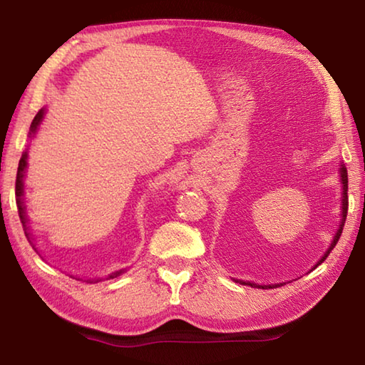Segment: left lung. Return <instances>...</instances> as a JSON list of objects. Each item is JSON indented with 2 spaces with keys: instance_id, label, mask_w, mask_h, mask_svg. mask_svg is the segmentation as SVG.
I'll return each mask as SVG.
<instances>
[{
  "instance_id": "obj_1",
  "label": "left lung",
  "mask_w": 365,
  "mask_h": 365,
  "mask_svg": "<svg viewBox=\"0 0 365 365\" xmlns=\"http://www.w3.org/2000/svg\"><path fill=\"white\" fill-rule=\"evenodd\" d=\"M341 183H343V207H341V215H343V219H341V225H339V230L336 232V235H335V238H333V242H331V246L329 248V251L325 252V256L320 259V262L319 264H322L327 257H329V255H330V251L335 248V245L338 243V240H339V237H341V232H343V227H344V220H346V214H348V174H346V169L344 168H341ZM317 264V265H319ZM242 283H245V282H242ZM245 285H250V287H257V285H255V283H245ZM259 288H272L270 285L269 287H261L259 285Z\"/></svg>"
}]
</instances>
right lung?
I'll use <instances>...</instances> for the list:
<instances>
[{
    "instance_id": "obj_1",
    "label": "right lung",
    "mask_w": 365,
    "mask_h": 365,
    "mask_svg": "<svg viewBox=\"0 0 365 365\" xmlns=\"http://www.w3.org/2000/svg\"><path fill=\"white\" fill-rule=\"evenodd\" d=\"M43 114H45V110H40L38 114L35 115V119L32 122V127H30V135L36 132V128H38L40 122L43 119ZM26 168H27V153L22 154V158L19 160V168H17V177H16V202H17V209H19V217L22 220V225H24V230H26V237L30 240V235L27 233V225H26V211H24V200H22V195H24V174H26ZM123 270L119 272H114V274H110L108 279H114V277L120 275Z\"/></svg>"
}]
</instances>
